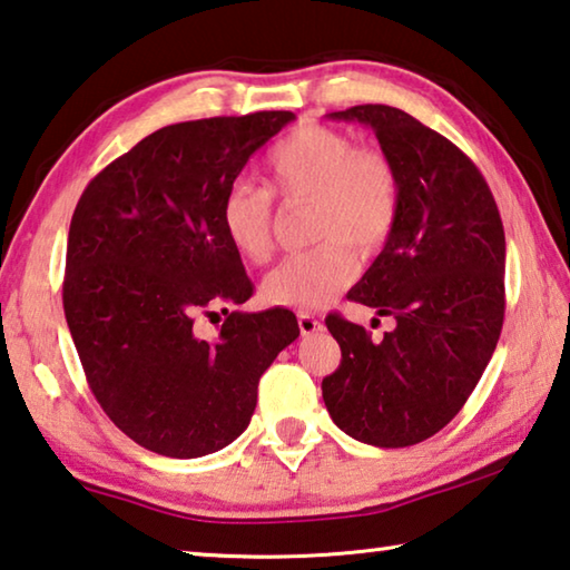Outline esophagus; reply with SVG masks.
Returning <instances> with one entry per match:
<instances>
[{"label": "esophagus", "mask_w": 570, "mask_h": 570, "mask_svg": "<svg viewBox=\"0 0 570 570\" xmlns=\"http://www.w3.org/2000/svg\"><path fill=\"white\" fill-rule=\"evenodd\" d=\"M296 322H299V330H302L304 337H309V334L322 330L320 320L314 317V314H309V312H299V314H296Z\"/></svg>", "instance_id": "34e87169"}]
</instances>
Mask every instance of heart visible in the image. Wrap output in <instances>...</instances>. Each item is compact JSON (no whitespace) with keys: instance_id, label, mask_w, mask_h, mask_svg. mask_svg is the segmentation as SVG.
Here are the masks:
<instances>
[{"instance_id":"1","label":"heart","mask_w":570,"mask_h":570,"mask_svg":"<svg viewBox=\"0 0 570 570\" xmlns=\"http://www.w3.org/2000/svg\"><path fill=\"white\" fill-rule=\"evenodd\" d=\"M266 187L238 179L225 189L220 228L250 264L268 258L274 197L309 200V238L317 246L288 253L261 282V296L286 309H317L357 274V256H375L401 218L403 185L391 159L330 126L309 124L266 157Z\"/></svg>"}]
</instances>
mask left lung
I'll return each mask as SVG.
<instances>
[{"mask_svg": "<svg viewBox=\"0 0 570 570\" xmlns=\"http://www.w3.org/2000/svg\"><path fill=\"white\" fill-rule=\"evenodd\" d=\"M330 119L367 124L401 175V218L347 299L393 317L373 340L330 314L342 350L322 381L332 421L381 449L439 433L480 383L504 322V228L490 185L456 144L401 108L352 106Z\"/></svg>", "mask_w": 570, "mask_h": 570, "instance_id": "left-lung-1", "label": "left lung"}]
</instances>
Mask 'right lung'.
I'll use <instances>...</instances> for the list:
<instances>
[{
	"mask_svg": "<svg viewBox=\"0 0 570 570\" xmlns=\"http://www.w3.org/2000/svg\"><path fill=\"white\" fill-rule=\"evenodd\" d=\"M292 111L171 124L90 179L68 233L62 309L86 381L139 446L195 459L228 446L256 411L258 381L299 337L294 312L200 314L250 299L220 228V203Z\"/></svg>",
	"mask_w": 570,
	"mask_h": 570,
	"instance_id": "obj_1",
	"label": "right lung"
}]
</instances>
